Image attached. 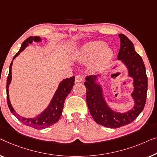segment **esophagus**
<instances>
[{
  "instance_id": "obj_1",
  "label": "esophagus",
  "mask_w": 157,
  "mask_h": 157,
  "mask_svg": "<svg viewBox=\"0 0 157 157\" xmlns=\"http://www.w3.org/2000/svg\"><path fill=\"white\" fill-rule=\"evenodd\" d=\"M83 81V77L81 75H77L75 78V82L78 83V82H81Z\"/></svg>"
}]
</instances>
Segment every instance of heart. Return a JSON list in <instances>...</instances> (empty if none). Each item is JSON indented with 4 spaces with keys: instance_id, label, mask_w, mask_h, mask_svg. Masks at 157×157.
I'll return each instance as SVG.
<instances>
[{
    "instance_id": "1",
    "label": "heart",
    "mask_w": 157,
    "mask_h": 157,
    "mask_svg": "<svg viewBox=\"0 0 157 157\" xmlns=\"http://www.w3.org/2000/svg\"><path fill=\"white\" fill-rule=\"evenodd\" d=\"M111 48L106 46L105 42L91 41L84 45L76 53V59L80 63H90L92 60L91 68L94 71L105 69L113 57Z\"/></svg>"
}]
</instances>
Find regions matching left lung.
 Wrapping results in <instances>:
<instances>
[{"label":"left lung","instance_id":"obj_1","mask_svg":"<svg viewBox=\"0 0 157 157\" xmlns=\"http://www.w3.org/2000/svg\"><path fill=\"white\" fill-rule=\"evenodd\" d=\"M119 37L120 49L117 59L127 68V77L133 80V91L130 94L134 101L133 107L120 112L110 107L100 82L101 75L87 76L84 83L87 90V105L92 117L99 124L109 128H119L133 122L144 109L147 93L148 79L142 57L135 51L133 43L126 35L119 34Z\"/></svg>","mask_w":157,"mask_h":157}]
</instances>
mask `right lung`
Here are the masks:
<instances>
[{"label":"right lung","instance_id":"obj_1","mask_svg":"<svg viewBox=\"0 0 157 157\" xmlns=\"http://www.w3.org/2000/svg\"><path fill=\"white\" fill-rule=\"evenodd\" d=\"M42 39L40 37L38 36H31L29 37L28 38L25 40L22 44L21 49L18 52H17L16 55L13 57V60L10 63V67H9V73H8V76L7 78V85H6V92H7V101H8V107L11 112V113L13 115L17 117L20 122H21L23 124L28 127H31L33 128L37 129H45L50 126L56 123L59 119L60 118L62 112H63L64 103H65V100L70 92L73 87V85H75V77L73 76L72 78H66L62 80L59 83L58 87H57L56 92H55L53 97H52L51 101H50L49 105L45 109L43 110L41 113L38 114V115L35 116V117L33 118H26L24 117H22L15 112L14 108L13 107L10 102V98H9V91H8V88H9L10 84L11 83L12 80V73H11V69L12 65L13 63V59L17 56H19L21 52H23L24 50L25 49L26 47L29 46L30 44H32L33 42H35V43H40L42 42ZM45 40V38H44Z\"/></svg>","mask_w":157,"mask_h":157}]
</instances>
